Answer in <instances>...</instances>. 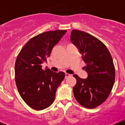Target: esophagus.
Returning <instances> with one entry per match:
<instances>
[{
    "instance_id": "1",
    "label": "esophagus",
    "mask_w": 125,
    "mask_h": 125,
    "mask_svg": "<svg viewBox=\"0 0 125 125\" xmlns=\"http://www.w3.org/2000/svg\"><path fill=\"white\" fill-rule=\"evenodd\" d=\"M71 76V74H69V73H65V78L66 79V78H67V77Z\"/></svg>"
}]
</instances>
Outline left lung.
I'll return each mask as SVG.
<instances>
[{"instance_id": "1", "label": "left lung", "mask_w": 125, "mask_h": 125, "mask_svg": "<svg viewBox=\"0 0 125 125\" xmlns=\"http://www.w3.org/2000/svg\"><path fill=\"white\" fill-rule=\"evenodd\" d=\"M71 41L75 44L86 63L88 76L82 79L74 74L76 83L74 96L82 106L94 109L104 102L111 92L115 79V69L107 47L100 40L83 31L73 30Z\"/></svg>"}]
</instances>
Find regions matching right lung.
Wrapping results in <instances>:
<instances>
[{
    "instance_id": "1",
    "label": "right lung",
    "mask_w": 125,
    "mask_h": 125,
    "mask_svg": "<svg viewBox=\"0 0 125 125\" xmlns=\"http://www.w3.org/2000/svg\"><path fill=\"white\" fill-rule=\"evenodd\" d=\"M66 30L48 31L31 38L19 53L15 65V81L20 95L29 107L44 109L55 99L57 89L65 73L42 69L52 50L66 33Z\"/></svg>"
}]
</instances>
